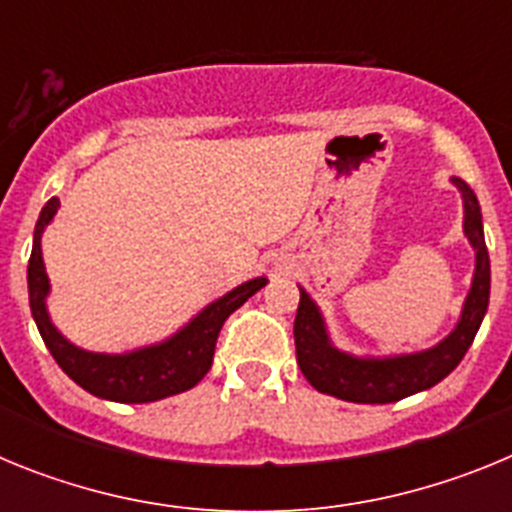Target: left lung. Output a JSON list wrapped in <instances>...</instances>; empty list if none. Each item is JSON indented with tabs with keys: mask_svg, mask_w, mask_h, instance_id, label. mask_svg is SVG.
Wrapping results in <instances>:
<instances>
[{
	"mask_svg": "<svg viewBox=\"0 0 512 512\" xmlns=\"http://www.w3.org/2000/svg\"><path fill=\"white\" fill-rule=\"evenodd\" d=\"M451 184L461 194V207H464L461 228L474 251L472 284L451 333L436 346L410 354H348L330 338L318 302L307 295L305 287H300V307L295 318L297 364L318 392L359 405H387L415 392L431 390L433 384L449 377L464 359L490 305V253H487L477 194L459 176H451Z\"/></svg>",
	"mask_w": 512,
	"mask_h": 512,
	"instance_id": "left-lung-1",
	"label": "left lung"
}]
</instances>
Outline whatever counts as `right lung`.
<instances>
[{"label":"right lung","instance_id":"right-lung-1","mask_svg":"<svg viewBox=\"0 0 512 512\" xmlns=\"http://www.w3.org/2000/svg\"><path fill=\"white\" fill-rule=\"evenodd\" d=\"M58 207H61L58 197H51L40 210L33 233V253H30V264H27V292H30L33 320L58 366L79 384L81 390L112 402L140 405V402H156L192 390L194 384L210 372L217 336H220V328L230 312L238 310L251 295H256L269 279L256 277L238 284L223 297L202 307L194 318H189L164 341L130 348L120 354L87 351L63 336L53 325L51 312H48L51 279L45 271L40 241H43L45 228L53 223Z\"/></svg>","mask_w":512,"mask_h":512}]
</instances>
